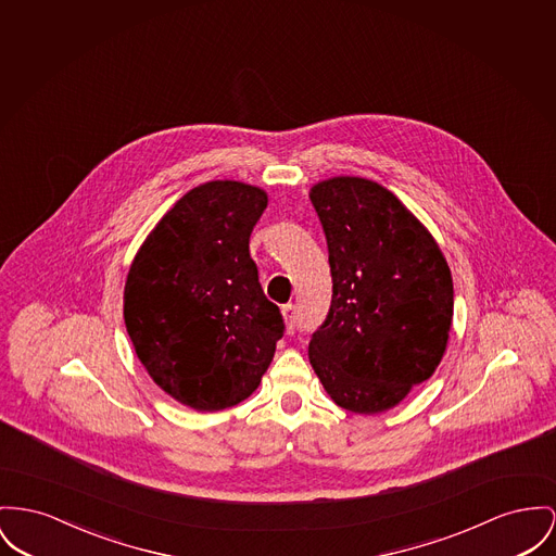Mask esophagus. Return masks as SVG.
<instances>
[{
  "label": "esophagus",
  "instance_id": "esophagus-1",
  "mask_svg": "<svg viewBox=\"0 0 556 556\" xmlns=\"http://www.w3.org/2000/svg\"><path fill=\"white\" fill-rule=\"evenodd\" d=\"M282 316H285V325H287V333H295V318H296V309L293 303H289V305H285L282 307Z\"/></svg>",
  "mask_w": 556,
  "mask_h": 556
}]
</instances>
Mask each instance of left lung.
Returning <instances> with one entry per match:
<instances>
[{"instance_id":"1","label":"left lung","mask_w":556,"mask_h":556,"mask_svg":"<svg viewBox=\"0 0 556 556\" xmlns=\"http://www.w3.org/2000/svg\"><path fill=\"white\" fill-rule=\"evenodd\" d=\"M333 276L309 365L337 407L375 415L401 405L443 361L453 278L428 227L377 181L331 177L309 189Z\"/></svg>"}]
</instances>
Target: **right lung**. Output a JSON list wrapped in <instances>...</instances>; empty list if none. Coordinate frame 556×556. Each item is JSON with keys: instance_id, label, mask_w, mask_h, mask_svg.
<instances>
[{"instance_id": "add662e5", "label": "right lung", "mask_w": 556, "mask_h": 556, "mask_svg": "<svg viewBox=\"0 0 556 556\" xmlns=\"http://www.w3.org/2000/svg\"><path fill=\"white\" fill-rule=\"evenodd\" d=\"M267 193L242 181L189 189L130 263L124 323L149 377L195 410L236 407L260 388L285 323L249 253Z\"/></svg>"}]
</instances>
